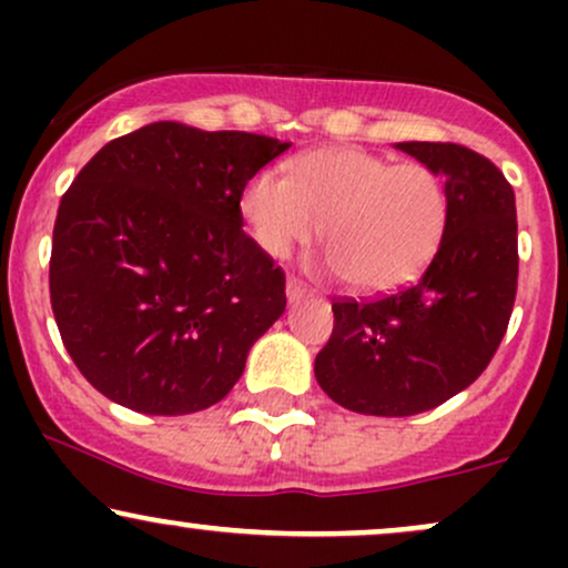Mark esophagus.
Segmentation results:
<instances>
[{
    "label": "esophagus",
    "instance_id": "obj_1",
    "mask_svg": "<svg viewBox=\"0 0 568 568\" xmlns=\"http://www.w3.org/2000/svg\"><path fill=\"white\" fill-rule=\"evenodd\" d=\"M285 293H288L291 302H298V298H304L306 293H310V288H306L298 277H288V283H285Z\"/></svg>",
    "mask_w": 568,
    "mask_h": 568
}]
</instances>
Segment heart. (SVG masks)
I'll use <instances>...</instances> for the list:
<instances>
[{
	"label": "heart",
	"instance_id": "obj_1",
	"mask_svg": "<svg viewBox=\"0 0 568 568\" xmlns=\"http://www.w3.org/2000/svg\"><path fill=\"white\" fill-rule=\"evenodd\" d=\"M247 230L272 258L321 237L325 266L361 293H387L433 262L448 224V192L425 162H389L361 146H325L264 168L240 194Z\"/></svg>",
	"mask_w": 568,
	"mask_h": 568
}]
</instances>
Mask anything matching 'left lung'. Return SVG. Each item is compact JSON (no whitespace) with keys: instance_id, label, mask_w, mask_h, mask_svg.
<instances>
[{"instance_id":"8db88e82","label":"left lung","mask_w":568,"mask_h":568,"mask_svg":"<svg viewBox=\"0 0 568 568\" xmlns=\"http://www.w3.org/2000/svg\"><path fill=\"white\" fill-rule=\"evenodd\" d=\"M446 175L448 224L416 283L376 298H334L315 376L338 406L368 416L429 410L484 374L518 291L510 181L484 154L440 141L397 143Z\"/></svg>"}]
</instances>
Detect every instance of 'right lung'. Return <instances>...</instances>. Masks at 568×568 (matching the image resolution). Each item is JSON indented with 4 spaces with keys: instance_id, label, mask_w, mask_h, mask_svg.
Segmentation results:
<instances>
[{
    "instance_id": "right-lung-1",
    "label": "right lung",
    "mask_w": 568,
    "mask_h": 568,
    "mask_svg": "<svg viewBox=\"0 0 568 568\" xmlns=\"http://www.w3.org/2000/svg\"><path fill=\"white\" fill-rule=\"evenodd\" d=\"M291 143L152 125L109 141L58 205L50 304L101 395L152 416L211 408L283 315L285 272L243 232L240 194Z\"/></svg>"
}]
</instances>
